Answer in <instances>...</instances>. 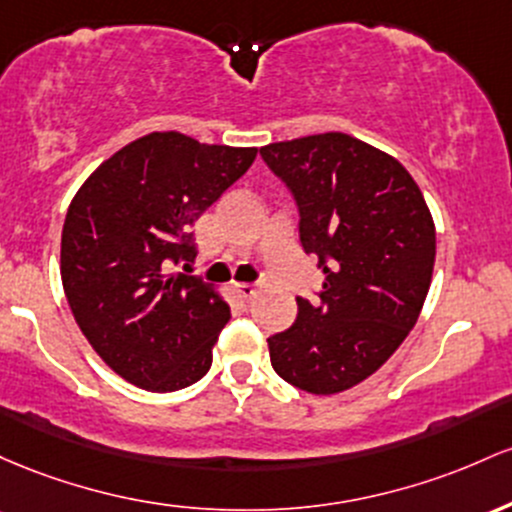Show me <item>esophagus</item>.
<instances>
[{
    "label": "esophagus",
    "mask_w": 512,
    "mask_h": 512,
    "mask_svg": "<svg viewBox=\"0 0 512 512\" xmlns=\"http://www.w3.org/2000/svg\"><path fill=\"white\" fill-rule=\"evenodd\" d=\"M234 292H237L241 302H251V300H254V297L258 295V287L241 283V285H234Z\"/></svg>",
    "instance_id": "esophagus-1"
}]
</instances>
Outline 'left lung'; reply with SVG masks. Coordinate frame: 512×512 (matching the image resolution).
Returning a JSON list of instances; mask_svg holds the SVG:
<instances>
[{
  "instance_id": "1",
  "label": "left lung",
  "mask_w": 512,
  "mask_h": 512,
  "mask_svg": "<svg viewBox=\"0 0 512 512\" xmlns=\"http://www.w3.org/2000/svg\"><path fill=\"white\" fill-rule=\"evenodd\" d=\"M300 210V241L319 258L317 300L268 338L273 370L309 394L367 380L404 343L426 302L435 225L421 188L394 157L324 132L261 147Z\"/></svg>"
}]
</instances>
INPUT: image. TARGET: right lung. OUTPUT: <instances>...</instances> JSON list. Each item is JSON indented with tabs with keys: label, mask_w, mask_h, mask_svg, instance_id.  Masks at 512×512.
<instances>
[{
	"label": "right lung",
	"mask_w": 512,
	"mask_h": 512,
	"mask_svg": "<svg viewBox=\"0 0 512 512\" xmlns=\"http://www.w3.org/2000/svg\"><path fill=\"white\" fill-rule=\"evenodd\" d=\"M256 147L152 132L106 159L74 195L60 273L79 329L101 360L147 392H176L212 365L229 304L186 273L191 225L246 174Z\"/></svg>",
	"instance_id": "add662e5"
}]
</instances>
